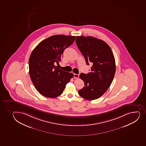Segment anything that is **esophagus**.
I'll return each instance as SVG.
<instances>
[{
  "instance_id": "obj_1",
  "label": "esophagus",
  "mask_w": 146,
  "mask_h": 146,
  "mask_svg": "<svg viewBox=\"0 0 146 146\" xmlns=\"http://www.w3.org/2000/svg\"><path fill=\"white\" fill-rule=\"evenodd\" d=\"M74 78L77 79L79 78V74H74Z\"/></svg>"
}]
</instances>
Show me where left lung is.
Masks as SVG:
<instances>
[{
    "label": "left lung",
    "instance_id": "1",
    "mask_svg": "<svg viewBox=\"0 0 146 146\" xmlns=\"http://www.w3.org/2000/svg\"><path fill=\"white\" fill-rule=\"evenodd\" d=\"M76 42L87 65L93 64L91 72L80 74L85 86L78 90V94L87 100L97 99L106 92L113 81L116 69L114 56L108 44L96 38L77 36Z\"/></svg>",
    "mask_w": 146,
    "mask_h": 146
}]
</instances>
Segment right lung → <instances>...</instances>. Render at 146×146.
Returning <instances> with one entry per match:
<instances>
[{
    "mask_svg": "<svg viewBox=\"0 0 146 146\" xmlns=\"http://www.w3.org/2000/svg\"><path fill=\"white\" fill-rule=\"evenodd\" d=\"M75 36L56 35L40 42L29 58V74L36 90L44 96L54 98L63 93L74 75L54 66L61 61L66 48L71 45Z\"/></svg>",
    "mask_w": 146,
    "mask_h": 146,
    "instance_id": "add662e5",
    "label": "right lung"
}]
</instances>
